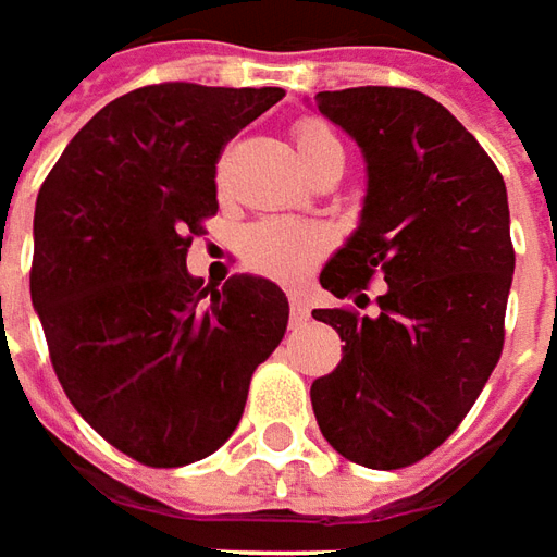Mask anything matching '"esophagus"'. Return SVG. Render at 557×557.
<instances>
[{
    "label": "esophagus",
    "mask_w": 557,
    "mask_h": 557,
    "mask_svg": "<svg viewBox=\"0 0 557 557\" xmlns=\"http://www.w3.org/2000/svg\"><path fill=\"white\" fill-rule=\"evenodd\" d=\"M287 306H290V323H294V326L309 321V314H311L309 302L299 297V294H287Z\"/></svg>",
    "instance_id": "1"
}]
</instances>
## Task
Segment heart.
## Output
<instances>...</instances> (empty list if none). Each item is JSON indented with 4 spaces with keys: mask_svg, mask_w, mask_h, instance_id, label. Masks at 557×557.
I'll list each match as a JSON object with an SVG mask.
<instances>
[{
    "mask_svg": "<svg viewBox=\"0 0 557 557\" xmlns=\"http://www.w3.org/2000/svg\"><path fill=\"white\" fill-rule=\"evenodd\" d=\"M299 159L302 164L314 171L318 161L338 149L333 128L323 120H299L294 128ZM333 246V234L321 224L294 222V219H267L248 227L243 236V260L251 272L275 278V282H297L299 275L318 263V260Z\"/></svg>",
    "mask_w": 557,
    "mask_h": 557,
    "instance_id": "1",
    "label": "heart"
}]
</instances>
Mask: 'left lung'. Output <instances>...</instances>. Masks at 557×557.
I'll return each instance as SVG.
<instances>
[{
  "label": "left lung",
  "mask_w": 557,
  "mask_h": 557,
  "mask_svg": "<svg viewBox=\"0 0 557 557\" xmlns=\"http://www.w3.org/2000/svg\"><path fill=\"white\" fill-rule=\"evenodd\" d=\"M314 104L360 144L362 222L321 272L338 299L386 290L377 314L314 309L345 342L311 384L323 437L345 459L396 471L447 441L504 350L516 251L504 176L444 104L417 89L357 86Z\"/></svg>",
  "instance_id": "left-lung-1"
}]
</instances>
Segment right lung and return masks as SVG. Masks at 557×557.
Returning <instances> with one entry per match:
<instances>
[{"label": "right lung", "mask_w": 557, "mask_h": 557, "mask_svg": "<svg viewBox=\"0 0 557 557\" xmlns=\"http://www.w3.org/2000/svg\"><path fill=\"white\" fill-rule=\"evenodd\" d=\"M285 89L152 83L74 134L35 203L29 294L59 384L108 444L149 468L234 435L251 374L287 326L282 287L185 270L219 212L227 140Z\"/></svg>", "instance_id": "obj_1"}]
</instances>
